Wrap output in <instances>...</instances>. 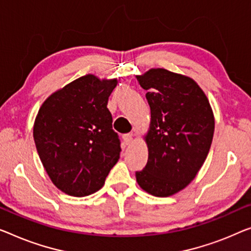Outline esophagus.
Instances as JSON below:
<instances>
[{"mask_svg": "<svg viewBox=\"0 0 251 251\" xmlns=\"http://www.w3.org/2000/svg\"><path fill=\"white\" fill-rule=\"evenodd\" d=\"M123 138H124L125 144H126V145H129V144L133 142V134H132V133L125 134V135H123Z\"/></svg>", "mask_w": 251, "mask_h": 251, "instance_id": "obj_1", "label": "esophagus"}]
</instances>
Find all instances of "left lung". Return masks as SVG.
Listing matches in <instances>:
<instances>
[{
  "mask_svg": "<svg viewBox=\"0 0 251 251\" xmlns=\"http://www.w3.org/2000/svg\"><path fill=\"white\" fill-rule=\"evenodd\" d=\"M136 78L148 90L151 109L144 137L149 159L144 169L136 171V181L151 195L168 197L188 186L206 160L214 115L206 95L192 77L151 69Z\"/></svg>",
  "mask_w": 251,
  "mask_h": 251,
  "instance_id": "1",
  "label": "left lung"
}]
</instances>
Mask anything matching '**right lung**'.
Instances as JSON below:
<instances>
[{"instance_id": "right-lung-1", "label": "right lung", "mask_w": 251, "mask_h": 251, "mask_svg": "<svg viewBox=\"0 0 251 251\" xmlns=\"http://www.w3.org/2000/svg\"><path fill=\"white\" fill-rule=\"evenodd\" d=\"M118 81L87 74L45 100L33 124V140L50 180L67 195L101 188L119 159L108 98Z\"/></svg>"}]
</instances>
